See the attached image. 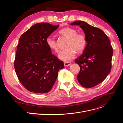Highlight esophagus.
Returning a JSON list of instances; mask_svg holds the SVG:
<instances>
[{
  "instance_id": "obj_1",
  "label": "esophagus",
  "mask_w": 123,
  "mask_h": 123,
  "mask_svg": "<svg viewBox=\"0 0 123 123\" xmlns=\"http://www.w3.org/2000/svg\"><path fill=\"white\" fill-rule=\"evenodd\" d=\"M71 64V62H64V66L65 67H68L69 66H70Z\"/></svg>"
}]
</instances>
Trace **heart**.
I'll use <instances>...</instances> for the list:
<instances>
[{"label": "heart", "mask_w": 123, "mask_h": 123, "mask_svg": "<svg viewBox=\"0 0 123 123\" xmlns=\"http://www.w3.org/2000/svg\"><path fill=\"white\" fill-rule=\"evenodd\" d=\"M59 34L67 39L65 43L66 49L59 53L58 55L60 60L68 62L75 56L76 51L78 53H80L85 49L87 44L86 37L81 33H77V31L75 29L66 27L61 30L59 31ZM46 42L50 50L55 52L58 51L56 42L54 38L48 37Z\"/></svg>", "instance_id": "b5f03b06"}]
</instances>
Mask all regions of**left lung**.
Segmentation results:
<instances>
[{
  "mask_svg": "<svg viewBox=\"0 0 123 123\" xmlns=\"http://www.w3.org/2000/svg\"><path fill=\"white\" fill-rule=\"evenodd\" d=\"M70 25H79L87 40L83 53L75 61L80 67L77 80L84 87H94L104 81L110 72L112 47L108 36L100 29L83 21Z\"/></svg>",
  "mask_w": 123,
  "mask_h": 123,
  "instance_id": "obj_1",
  "label": "left lung"
}]
</instances>
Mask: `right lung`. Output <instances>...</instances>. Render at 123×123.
<instances>
[{
    "instance_id": "1",
    "label": "right lung",
    "mask_w": 123,
    "mask_h": 123,
    "mask_svg": "<svg viewBox=\"0 0 123 123\" xmlns=\"http://www.w3.org/2000/svg\"><path fill=\"white\" fill-rule=\"evenodd\" d=\"M59 27L47 23L36 24L21 35L17 45L14 67L18 80L28 90L49 92L64 62L52 54L46 40Z\"/></svg>"
}]
</instances>
